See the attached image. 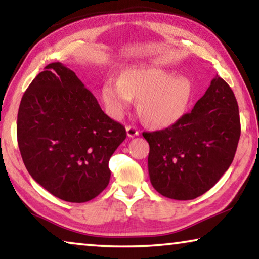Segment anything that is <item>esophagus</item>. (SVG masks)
<instances>
[{"label":"esophagus","mask_w":259,"mask_h":259,"mask_svg":"<svg viewBox=\"0 0 259 259\" xmlns=\"http://www.w3.org/2000/svg\"><path fill=\"white\" fill-rule=\"evenodd\" d=\"M126 132H127V137L128 138H134V137L139 136V131H138L134 126H127Z\"/></svg>","instance_id":"obj_1"}]
</instances>
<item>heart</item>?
<instances>
[{
    "instance_id": "1",
    "label": "heart",
    "mask_w": 259,
    "mask_h": 259,
    "mask_svg": "<svg viewBox=\"0 0 259 259\" xmlns=\"http://www.w3.org/2000/svg\"><path fill=\"white\" fill-rule=\"evenodd\" d=\"M106 107L118 116L139 98L138 108L150 125H173L184 115L192 99L193 84L185 75H175L158 66H132L122 77L111 76L101 91Z\"/></svg>"
}]
</instances>
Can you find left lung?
I'll use <instances>...</instances> for the list:
<instances>
[{
    "label": "left lung",
    "instance_id": "1",
    "mask_svg": "<svg viewBox=\"0 0 259 259\" xmlns=\"http://www.w3.org/2000/svg\"><path fill=\"white\" fill-rule=\"evenodd\" d=\"M143 136L150 145L152 186L171 199H194L214 186L235 158L240 137L235 94L215 75L192 111L167 128Z\"/></svg>",
    "mask_w": 259,
    "mask_h": 259
}]
</instances>
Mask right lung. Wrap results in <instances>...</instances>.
<instances>
[{
  "mask_svg": "<svg viewBox=\"0 0 259 259\" xmlns=\"http://www.w3.org/2000/svg\"><path fill=\"white\" fill-rule=\"evenodd\" d=\"M126 139L76 74L61 62L38 73L17 114V143L27 171L53 196L84 203L109 183L108 162Z\"/></svg>",
  "mask_w": 259,
  "mask_h": 259,
  "instance_id": "obj_1",
  "label": "right lung"
}]
</instances>
